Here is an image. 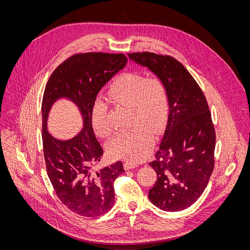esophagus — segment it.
<instances>
[{"label":"esophagus","mask_w":250,"mask_h":250,"mask_svg":"<svg viewBox=\"0 0 250 250\" xmlns=\"http://www.w3.org/2000/svg\"><path fill=\"white\" fill-rule=\"evenodd\" d=\"M124 167H125V170H129V169H132V168H135V167H138V165H135V164H132V163H128V162H126V163H125Z\"/></svg>","instance_id":"34e87169"}]
</instances>
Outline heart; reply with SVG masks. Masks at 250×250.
I'll return each mask as SVG.
<instances>
[{
    "instance_id": "1",
    "label": "heart",
    "mask_w": 250,
    "mask_h": 250,
    "mask_svg": "<svg viewBox=\"0 0 250 250\" xmlns=\"http://www.w3.org/2000/svg\"><path fill=\"white\" fill-rule=\"evenodd\" d=\"M113 103L131 108V125L128 131L118 133L106 146L112 158L138 163L152 149V133L160 129L168 109L167 90L158 78H149L142 73H125L113 82L106 93ZM107 105L96 101L90 110V122L95 132L102 138L110 133L107 122Z\"/></svg>"
}]
</instances>
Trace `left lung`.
<instances>
[{"instance_id": "left-lung-1", "label": "left lung", "mask_w": 250, "mask_h": 250, "mask_svg": "<svg viewBox=\"0 0 250 250\" xmlns=\"http://www.w3.org/2000/svg\"><path fill=\"white\" fill-rule=\"evenodd\" d=\"M127 57L147 67L167 90L169 115L155 161L149 164L157 178L148 198L162 210H184L202 194L214 167L215 132L206 97L173 58L147 52Z\"/></svg>"}]
</instances>
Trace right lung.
Masks as SVG:
<instances>
[{"mask_svg":"<svg viewBox=\"0 0 250 250\" xmlns=\"http://www.w3.org/2000/svg\"><path fill=\"white\" fill-rule=\"evenodd\" d=\"M126 62L124 54L76 55L57 67L44 88L42 122L47 172L60 200L82 216H100L112 208L113 181L125 171L121 162L94 169L104 150L94 133L90 110L101 88ZM62 99L73 102L83 120L82 129L67 140L58 139L47 130L50 108Z\"/></svg>","mask_w":250,"mask_h":250,"instance_id":"add662e5","label":"right lung"}]
</instances>
